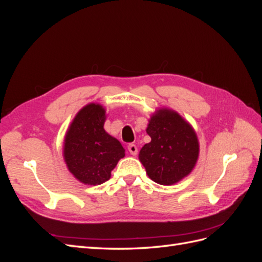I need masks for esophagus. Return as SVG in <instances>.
<instances>
[{
  "label": "esophagus",
  "instance_id": "obj_1",
  "mask_svg": "<svg viewBox=\"0 0 262 262\" xmlns=\"http://www.w3.org/2000/svg\"><path fill=\"white\" fill-rule=\"evenodd\" d=\"M128 149H129L130 154H131V155H133V156H136V155L138 154V147H137V145H136V144H129Z\"/></svg>",
  "mask_w": 262,
  "mask_h": 262
}]
</instances>
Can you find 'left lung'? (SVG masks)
I'll return each instance as SVG.
<instances>
[{
	"instance_id": "8db88e82",
	"label": "left lung",
	"mask_w": 262,
	"mask_h": 262,
	"mask_svg": "<svg viewBox=\"0 0 262 262\" xmlns=\"http://www.w3.org/2000/svg\"><path fill=\"white\" fill-rule=\"evenodd\" d=\"M150 142L141 148L139 160L147 176L163 186L187 177L199 158L200 145L192 125L169 108L155 110L148 119Z\"/></svg>"
}]
</instances>
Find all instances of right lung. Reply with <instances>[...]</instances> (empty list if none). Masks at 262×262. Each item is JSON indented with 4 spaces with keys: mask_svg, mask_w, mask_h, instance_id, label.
I'll use <instances>...</instances> for the list:
<instances>
[{
    "mask_svg": "<svg viewBox=\"0 0 262 262\" xmlns=\"http://www.w3.org/2000/svg\"><path fill=\"white\" fill-rule=\"evenodd\" d=\"M106 118V109L100 104H87L76 114L64 136L67 167L84 185L97 186L109 180L112 170L125 155L120 142L105 131Z\"/></svg>",
    "mask_w": 262,
    "mask_h": 262,
    "instance_id": "right-lung-1",
    "label": "right lung"
}]
</instances>
